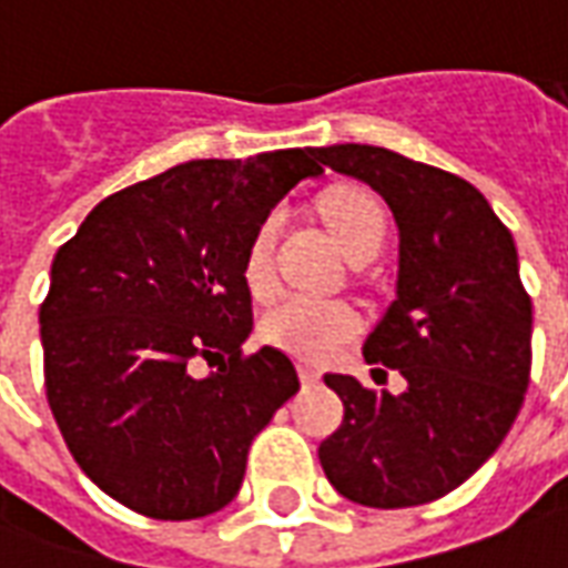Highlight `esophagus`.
I'll return each mask as SVG.
<instances>
[{"mask_svg": "<svg viewBox=\"0 0 568 568\" xmlns=\"http://www.w3.org/2000/svg\"><path fill=\"white\" fill-rule=\"evenodd\" d=\"M297 374H301V383H304V386H313V383L322 381V371L313 368V365H301Z\"/></svg>", "mask_w": 568, "mask_h": 568, "instance_id": "obj_1", "label": "esophagus"}]
</instances>
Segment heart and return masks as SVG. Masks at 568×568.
Returning a JSON list of instances; mask_svg holds the SVG:
<instances>
[{
	"label": "heart",
	"instance_id": "b5f03b06",
	"mask_svg": "<svg viewBox=\"0 0 568 568\" xmlns=\"http://www.w3.org/2000/svg\"><path fill=\"white\" fill-rule=\"evenodd\" d=\"M322 215L349 258L381 252L389 219H386L381 200L371 191L356 185L334 187L322 197ZM276 231H280V212H271L248 240L243 280H246L248 292L258 297L271 295L273 280H276L273 276ZM358 332H362V320L349 304L310 295L283 297L261 322V334L267 344L280 346L288 356L304 358V362L332 358Z\"/></svg>",
	"mask_w": 568,
	"mask_h": 568
}]
</instances>
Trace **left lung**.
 <instances>
[{"mask_svg": "<svg viewBox=\"0 0 568 568\" xmlns=\"http://www.w3.org/2000/svg\"><path fill=\"white\" fill-rule=\"evenodd\" d=\"M368 182L398 224V285L365 362L398 371L405 393L325 374L344 423L320 444L332 487L368 508L447 496L496 453L532 368V301L511 231L459 175L377 145L313 149Z\"/></svg>", "mask_w": 568, "mask_h": 568, "instance_id": "left-lung-1", "label": "left lung"}]
</instances>
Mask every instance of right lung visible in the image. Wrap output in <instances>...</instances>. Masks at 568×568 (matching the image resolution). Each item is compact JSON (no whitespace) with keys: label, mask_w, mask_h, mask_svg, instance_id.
I'll return each mask as SVG.
<instances>
[{"label":"right lung","mask_w":568,"mask_h":568,"mask_svg":"<svg viewBox=\"0 0 568 568\" xmlns=\"http://www.w3.org/2000/svg\"><path fill=\"white\" fill-rule=\"evenodd\" d=\"M320 173L313 149L179 163L97 203L57 248L39 310L48 405L81 471L130 511L224 508L252 438L297 393L283 349L243 353V264L267 212ZM197 357L220 371L194 378Z\"/></svg>","instance_id":"1"}]
</instances>
